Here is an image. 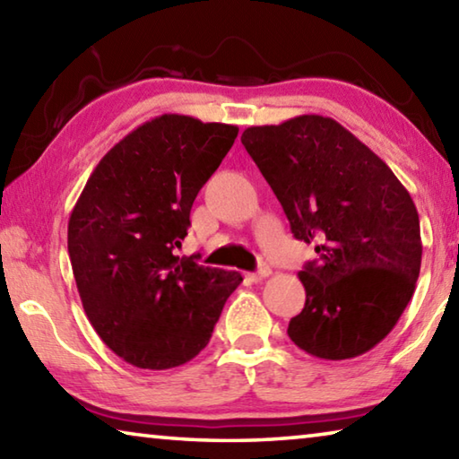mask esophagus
Wrapping results in <instances>:
<instances>
[{
  "label": "esophagus",
  "mask_w": 459,
  "mask_h": 459,
  "mask_svg": "<svg viewBox=\"0 0 459 459\" xmlns=\"http://www.w3.org/2000/svg\"><path fill=\"white\" fill-rule=\"evenodd\" d=\"M271 275V269L267 267V265H261L257 271H255V273H248L247 277L251 279V281H255V283H259V281H263V279L265 277H269Z\"/></svg>",
  "instance_id": "esophagus-1"
}]
</instances>
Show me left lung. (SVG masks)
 <instances>
[{
	"mask_svg": "<svg viewBox=\"0 0 459 459\" xmlns=\"http://www.w3.org/2000/svg\"><path fill=\"white\" fill-rule=\"evenodd\" d=\"M245 150L317 259L299 271L306 306L287 333L324 360L368 352L399 322L421 269L419 214L375 152L322 115L248 127Z\"/></svg>",
	"mask_w": 459,
	"mask_h": 459,
	"instance_id": "8db88e82",
	"label": "left lung"
}]
</instances>
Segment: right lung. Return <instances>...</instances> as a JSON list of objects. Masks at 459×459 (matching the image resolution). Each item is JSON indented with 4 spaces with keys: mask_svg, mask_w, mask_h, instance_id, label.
Returning <instances> with one entry per match:
<instances>
[{
    "mask_svg": "<svg viewBox=\"0 0 459 459\" xmlns=\"http://www.w3.org/2000/svg\"><path fill=\"white\" fill-rule=\"evenodd\" d=\"M238 127L161 115L105 153L68 221V255L89 322L137 368L192 360L243 277L198 265L176 248L194 198Z\"/></svg>",
    "mask_w": 459,
    "mask_h": 459,
    "instance_id": "obj_1",
    "label": "right lung"
}]
</instances>
